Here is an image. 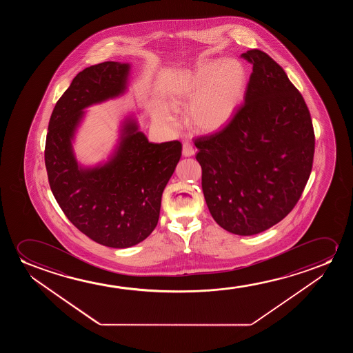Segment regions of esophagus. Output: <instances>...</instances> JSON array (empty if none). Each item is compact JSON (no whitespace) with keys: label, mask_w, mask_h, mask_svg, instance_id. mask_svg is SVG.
<instances>
[{"label":"esophagus","mask_w":353,"mask_h":353,"mask_svg":"<svg viewBox=\"0 0 353 353\" xmlns=\"http://www.w3.org/2000/svg\"><path fill=\"white\" fill-rule=\"evenodd\" d=\"M183 153L184 157H193L195 154V150H194L193 145L189 142H184L183 143Z\"/></svg>","instance_id":"34e87169"}]
</instances>
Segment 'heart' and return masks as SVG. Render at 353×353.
<instances>
[{
    "label": "heart",
    "instance_id": "obj_1",
    "mask_svg": "<svg viewBox=\"0 0 353 353\" xmlns=\"http://www.w3.org/2000/svg\"><path fill=\"white\" fill-rule=\"evenodd\" d=\"M247 84L246 68L235 59L198 63L177 79L170 90L174 107H188V121L201 132L221 130L240 106ZM174 124L169 112L160 114Z\"/></svg>",
    "mask_w": 353,
    "mask_h": 353
}]
</instances>
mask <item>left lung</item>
I'll return each instance as SVG.
<instances>
[{
	"label": "left lung",
	"instance_id": "left-lung-1",
	"mask_svg": "<svg viewBox=\"0 0 353 353\" xmlns=\"http://www.w3.org/2000/svg\"><path fill=\"white\" fill-rule=\"evenodd\" d=\"M253 65L243 105L232 121L194 141L203 196L227 232L250 236L281 222L307 183L314 132L304 97L268 54L241 55Z\"/></svg>",
	"mask_w": 353,
	"mask_h": 353
}]
</instances>
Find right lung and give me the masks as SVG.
Segmentation results:
<instances>
[{
  "instance_id": "obj_1",
  "label": "right lung",
  "mask_w": 353,
  "mask_h": 353,
  "mask_svg": "<svg viewBox=\"0 0 353 353\" xmlns=\"http://www.w3.org/2000/svg\"><path fill=\"white\" fill-rule=\"evenodd\" d=\"M129 72V63L106 61L78 73L54 107L44 150L49 185L65 216L92 241L113 248L135 246L154 230L182 154L179 141L150 142L130 116L106 163L78 164L72 141L83 110L123 95Z\"/></svg>"
}]
</instances>
